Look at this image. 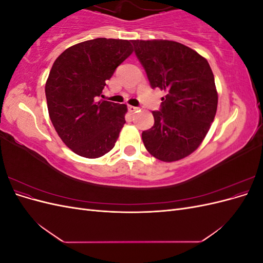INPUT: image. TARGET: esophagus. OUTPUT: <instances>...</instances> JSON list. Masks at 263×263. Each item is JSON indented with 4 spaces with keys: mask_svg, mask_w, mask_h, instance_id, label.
<instances>
[{
    "mask_svg": "<svg viewBox=\"0 0 263 263\" xmlns=\"http://www.w3.org/2000/svg\"><path fill=\"white\" fill-rule=\"evenodd\" d=\"M138 109V107H136V106H133V105H128V110L130 113H135L136 112V110Z\"/></svg>",
    "mask_w": 263,
    "mask_h": 263,
    "instance_id": "esophagus-1",
    "label": "esophagus"
}]
</instances>
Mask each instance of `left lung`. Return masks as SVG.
Returning <instances> with one entry per match:
<instances>
[{"mask_svg": "<svg viewBox=\"0 0 263 263\" xmlns=\"http://www.w3.org/2000/svg\"><path fill=\"white\" fill-rule=\"evenodd\" d=\"M150 86L166 92L155 124L141 134L149 153L171 162L192 154L214 121L218 97L208 60L171 41H132Z\"/></svg>", "mask_w": 263, "mask_h": 263, "instance_id": "obj_1", "label": "left lung"}]
</instances>
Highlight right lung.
<instances>
[{"mask_svg": "<svg viewBox=\"0 0 263 263\" xmlns=\"http://www.w3.org/2000/svg\"><path fill=\"white\" fill-rule=\"evenodd\" d=\"M132 48L129 41L95 38L55 59L45 87L47 105L55 132L74 154L94 159L114 148L127 106L98 100Z\"/></svg>", "mask_w": 263, "mask_h": 263, "instance_id": "right-lung-1", "label": "right lung"}]
</instances>
